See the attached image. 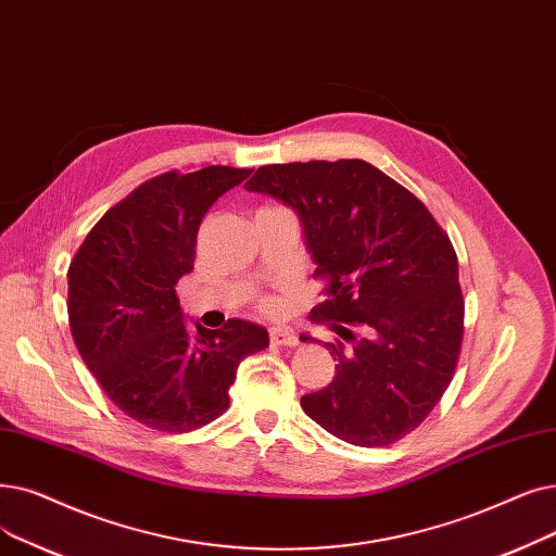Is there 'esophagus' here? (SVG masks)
<instances>
[{
	"label": "esophagus",
	"mask_w": 556,
	"mask_h": 556,
	"mask_svg": "<svg viewBox=\"0 0 556 556\" xmlns=\"http://www.w3.org/2000/svg\"><path fill=\"white\" fill-rule=\"evenodd\" d=\"M270 341L275 343V345H281V348H298L300 345V338L293 333V331H288V329H270Z\"/></svg>",
	"instance_id": "1"
}]
</instances>
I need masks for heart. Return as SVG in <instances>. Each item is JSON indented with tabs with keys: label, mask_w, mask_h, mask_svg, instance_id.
<instances>
[{
	"label": "heart",
	"mask_w": 556,
	"mask_h": 556,
	"mask_svg": "<svg viewBox=\"0 0 556 556\" xmlns=\"http://www.w3.org/2000/svg\"><path fill=\"white\" fill-rule=\"evenodd\" d=\"M261 306H263L265 311H275L279 304H277L275 300H261Z\"/></svg>",
	"instance_id": "heart-1"
}]
</instances>
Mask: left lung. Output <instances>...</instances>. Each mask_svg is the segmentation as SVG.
<instances>
[{
    "label": "left lung",
    "mask_w": 556,
    "mask_h": 556,
    "mask_svg": "<svg viewBox=\"0 0 556 556\" xmlns=\"http://www.w3.org/2000/svg\"><path fill=\"white\" fill-rule=\"evenodd\" d=\"M291 206L327 281L311 320L331 323L336 375L304 414L358 447L391 445L439 404L464 341L447 233L427 206L361 159L263 165L245 184ZM302 341H313L302 336Z\"/></svg>",
    "instance_id": "1"
}]
</instances>
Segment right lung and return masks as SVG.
<instances>
[{
  "label": "right lung",
  "instance_id": "right-lung-1",
  "mask_svg": "<svg viewBox=\"0 0 556 556\" xmlns=\"http://www.w3.org/2000/svg\"><path fill=\"white\" fill-rule=\"evenodd\" d=\"M252 170L208 165L140 184L90 229L67 270V318L106 397L140 425L184 433L227 412L245 356L268 348L261 325L231 318L190 333L177 283L195 263L206 211Z\"/></svg>",
  "mask_w": 556,
  "mask_h": 556
}]
</instances>
